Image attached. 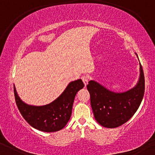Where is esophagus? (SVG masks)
Returning a JSON list of instances; mask_svg holds the SVG:
<instances>
[{"label": "esophagus", "mask_w": 155, "mask_h": 155, "mask_svg": "<svg viewBox=\"0 0 155 155\" xmlns=\"http://www.w3.org/2000/svg\"><path fill=\"white\" fill-rule=\"evenodd\" d=\"M81 80H82V81L84 82V84L85 87H86L87 85L88 81H89V78H88V76H83L82 77H81Z\"/></svg>", "instance_id": "obj_1"}]
</instances>
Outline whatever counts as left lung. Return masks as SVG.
<instances>
[{"label": "left lung", "instance_id": "left-lung-1", "mask_svg": "<svg viewBox=\"0 0 155 155\" xmlns=\"http://www.w3.org/2000/svg\"><path fill=\"white\" fill-rule=\"evenodd\" d=\"M95 119L108 128L120 127L127 122L139 107L145 90L143 68L140 63L139 81L135 87L122 93L107 90L95 81L87 85Z\"/></svg>", "mask_w": 155, "mask_h": 155}]
</instances>
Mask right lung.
Instances as JSON below:
<instances>
[{"label":"right lung","instance_id":"right-lung-1","mask_svg":"<svg viewBox=\"0 0 155 155\" xmlns=\"http://www.w3.org/2000/svg\"><path fill=\"white\" fill-rule=\"evenodd\" d=\"M84 84L81 79L68 85L60 97L51 104L43 106H33L25 104L17 95L14 86L16 104L23 118L34 128L44 132H55L63 129L71 116L75 96Z\"/></svg>","mask_w":155,"mask_h":155}]
</instances>
